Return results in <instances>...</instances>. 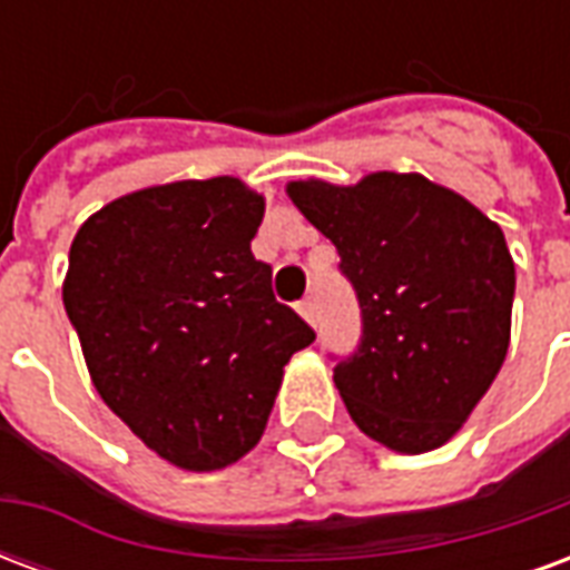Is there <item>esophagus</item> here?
Listing matches in <instances>:
<instances>
[{"mask_svg":"<svg viewBox=\"0 0 570 570\" xmlns=\"http://www.w3.org/2000/svg\"><path fill=\"white\" fill-rule=\"evenodd\" d=\"M296 308H298V314H302V317L311 323V326H317V305H314V298L311 296L302 298Z\"/></svg>","mask_w":570,"mask_h":570,"instance_id":"34e87169","label":"esophagus"}]
</instances>
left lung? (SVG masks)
Returning <instances> with one entry per match:
<instances>
[{
  "label": "left lung",
  "instance_id": "1",
  "mask_svg": "<svg viewBox=\"0 0 570 570\" xmlns=\"http://www.w3.org/2000/svg\"><path fill=\"white\" fill-rule=\"evenodd\" d=\"M286 195L357 293L360 345L333 375L354 424L406 454L452 440L510 345L515 268L501 225L421 174L298 179Z\"/></svg>",
  "mask_w": 570,
  "mask_h": 570
}]
</instances>
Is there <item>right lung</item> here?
<instances>
[{
    "label": "right lung",
    "instance_id": "obj_1",
    "mask_svg": "<svg viewBox=\"0 0 570 570\" xmlns=\"http://www.w3.org/2000/svg\"><path fill=\"white\" fill-rule=\"evenodd\" d=\"M262 213L235 176L183 179L106 204L69 247L63 305L97 394L183 470L247 454L314 342L249 249Z\"/></svg>",
    "mask_w": 570,
    "mask_h": 570
}]
</instances>
